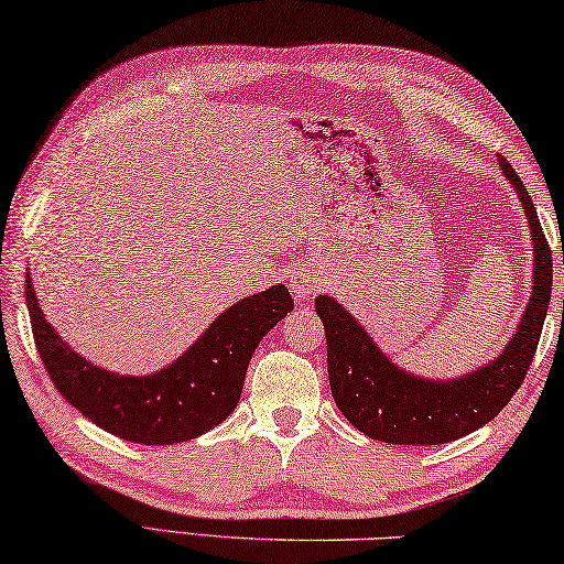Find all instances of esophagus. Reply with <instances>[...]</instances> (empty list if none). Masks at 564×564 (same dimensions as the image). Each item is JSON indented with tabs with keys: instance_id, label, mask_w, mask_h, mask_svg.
Returning a JSON list of instances; mask_svg holds the SVG:
<instances>
[{
	"instance_id": "obj_1",
	"label": "esophagus",
	"mask_w": 564,
	"mask_h": 564,
	"mask_svg": "<svg viewBox=\"0 0 564 564\" xmlns=\"http://www.w3.org/2000/svg\"><path fill=\"white\" fill-rule=\"evenodd\" d=\"M319 288V276H315L312 272H297L292 280V294L297 300H307L315 294V290Z\"/></svg>"
}]
</instances>
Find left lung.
<instances>
[{"mask_svg":"<svg viewBox=\"0 0 564 564\" xmlns=\"http://www.w3.org/2000/svg\"><path fill=\"white\" fill-rule=\"evenodd\" d=\"M500 167L522 202L534 249L528 307L510 343L490 362L449 380L420 377L394 365L337 300L329 294L315 300L327 335L332 397L339 412L367 437L390 445H445L459 440L495 420L528 375L552 297V252L530 192L505 156Z\"/></svg>","mask_w":564,"mask_h":564,"instance_id":"8db88e82","label":"left lung"}]
</instances>
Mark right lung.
Listing matches in <instances>:
<instances>
[{"label": "right lung", "mask_w": 564, "mask_h": 564, "mask_svg": "<svg viewBox=\"0 0 564 564\" xmlns=\"http://www.w3.org/2000/svg\"><path fill=\"white\" fill-rule=\"evenodd\" d=\"M34 343L52 382L97 427L137 445H174L205 435L237 408L257 345L294 302L284 284L235 302L187 352L152 375H119L89 362L44 317L26 272Z\"/></svg>", "instance_id": "add662e5"}]
</instances>
